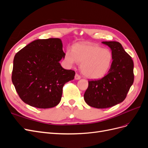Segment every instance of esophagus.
<instances>
[{
  "mask_svg": "<svg viewBox=\"0 0 148 148\" xmlns=\"http://www.w3.org/2000/svg\"><path fill=\"white\" fill-rule=\"evenodd\" d=\"M75 79H79L81 78V77H80V75H79L78 73H77L75 75Z\"/></svg>",
  "mask_w": 148,
  "mask_h": 148,
  "instance_id": "obj_1",
  "label": "esophagus"
}]
</instances>
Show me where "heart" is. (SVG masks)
Masks as SVG:
<instances>
[{
	"label": "heart",
	"instance_id": "heart-1",
	"mask_svg": "<svg viewBox=\"0 0 148 148\" xmlns=\"http://www.w3.org/2000/svg\"><path fill=\"white\" fill-rule=\"evenodd\" d=\"M64 58L70 65H73L76 62L81 64L80 69L82 73L91 79L104 77L112 60L109 50L91 44H76L72 51H66Z\"/></svg>",
	"mask_w": 148,
	"mask_h": 148
}]
</instances>
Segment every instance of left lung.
<instances>
[{"mask_svg": "<svg viewBox=\"0 0 148 148\" xmlns=\"http://www.w3.org/2000/svg\"><path fill=\"white\" fill-rule=\"evenodd\" d=\"M112 51V62L108 73L97 80L88 81L84 99L89 106L109 108L123 102L134 82L133 62L122 44L116 41H103Z\"/></svg>", "mask_w": 148, "mask_h": 148, "instance_id": "obj_1", "label": "left lung"}]
</instances>
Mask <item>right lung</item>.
Wrapping results in <instances>:
<instances>
[{"mask_svg":"<svg viewBox=\"0 0 148 148\" xmlns=\"http://www.w3.org/2000/svg\"><path fill=\"white\" fill-rule=\"evenodd\" d=\"M59 38L37 39L18 52L13 59L12 83L20 99L39 109L59 104L64 85L75 77V71L59 63L65 53Z\"/></svg>","mask_w":148,"mask_h":148,"instance_id":"right-lung-1","label":"right lung"}]
</instances>
